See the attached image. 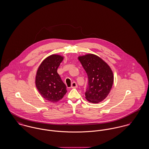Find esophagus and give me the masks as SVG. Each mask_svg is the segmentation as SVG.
Here are the masks:
<instances>
[{
    "mask_svg": "<svg viewBox=\"0 0 149 149\" xmlns=\"http://www.w3.org/2000/svg\"><path fill=\"white\" fill-rule=\"evenodd\" d=\"M71 88H76L77 87V84L75 81H73L72 83H71Z\"/></svg>",
    "mask_w": 149,
    "mask_h": 149,
    "instance_id": "obj_1",
    "label": "esophagus"
}]
</instances>
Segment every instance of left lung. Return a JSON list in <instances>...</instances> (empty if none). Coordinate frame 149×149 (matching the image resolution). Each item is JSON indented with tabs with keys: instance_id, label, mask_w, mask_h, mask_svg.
Here are the masks:
<instances>
[{
	"instance_id": "left-lung-1",
	"label": "left lung",
	"mask_w": 149,
	"mask_h": 149,
	"mask_svg": "<svg viewBox=\"0 0 149 149\" xmlns=\"http://www.w3.org/2000/svg\"><path fill=\"white\" fill-rule=\"evenodd\" d=\"M86 71L88 83L85 96L92 103H99L104 100L111 91L113 75L109 66L100 58L87 54L78 58Z\"/></svg>"
}]
</instances>
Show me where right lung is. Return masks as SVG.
I'll list each match as a JSON object with an SVG mask.
<instances>
[{
	"instance_id": "right-lung-1",
	"label": "right lung",
	"mask_w": 149,
	"mask_h": 149,
	"mask_svg": "<svg viewBox=\"0 0 149 149\" xmlns=\"http://www.w3.org/2000/svg\"><path fill=\"white\" fill-rule=\"evenodd\" d=\"M58 55L46 58L39 66L36 77L38 91L46 100L56 103L66 94V86L57 73L58 68L63 60Z\"/></svg>"
}]
</instances>
